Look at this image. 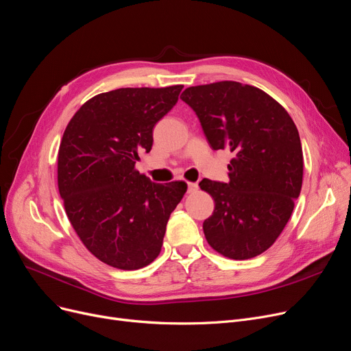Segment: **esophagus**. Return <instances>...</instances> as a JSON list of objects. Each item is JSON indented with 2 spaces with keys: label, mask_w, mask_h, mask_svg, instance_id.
Returning a JSON list of instances; mask_svg holds the SVG:
<instances>
[{
  "label": "esophagus",
  "mask_w": 351,
  "mask_h": 351,
  "mask_svg": "<svg viewBox=\"0 0 351 351\" xmlns=\"http://www.w3.org/2000/svg\"><path fill=\"white\" fill-rule=\"evenodd\" d=\"M197 189H199L197 184H193V182H188V192L189 193H195Z\"/></svg>",
  "instance_id": "34e87169"
}]
</instances>
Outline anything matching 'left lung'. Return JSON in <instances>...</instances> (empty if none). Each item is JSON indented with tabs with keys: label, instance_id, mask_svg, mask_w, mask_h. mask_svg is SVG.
Listing matches in <instances>:
<instances>
[{
	"label": "left lung",
	"instance_id": "1",
	"mask_svg": "<svg viewBox=\"0 0 351 351\" xmlns=\"http://www.w3.org/2000/svg\"><path fill=\"white\" fill-rule=\"evenodd\" d=\"M180 99L201 121L213 150L230 149V182L202 179L215 209L204 222L209 245L232 260L267 251L285 228L302 185L294 121L261 88L238 82L188 87Z\"/></svg>",
	"mask_w": 351,
	"mask_h": 351
}]
</instances>
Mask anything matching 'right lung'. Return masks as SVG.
I'll return each mask as SVG.
<instances>
[{
  "mask_svg": "<svg viewBox=\"0 0 351 351\" xmlns=\"http://www.w3.org/2000/svg\"><path fill=\"white\" fill-rule=\"evenodd\" d=\"M184 86L126 87L87 100L58 147V192L75 234L104 264L139 269L159 255L182 180L154 184L134 165Z\"/></svg>",
  "mask_w": 351,
  "mask_h": 351,
  "instance_id": "right-lung-1",
  "label": "right lung"
}]
</instances>
